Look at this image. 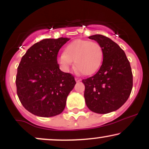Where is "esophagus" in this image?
Masks as SVG:
<instances>
[{"mask_svg": "<svg viewBox=\"0 0 149 149\" xmlns=\"http://www.w3.org/2000/svg\"><path fill=\"white\" fill-rule=\"evenodd\" d=\"M75 80H76V82H79V81H80V80H81V79H80V78H75Z\"/></svg>", "mask_w": 149, "mask_h": 149, "instance_id": "34e87169", "label": "esophagus"}]
</instances>
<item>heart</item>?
<instances>
[{"mask_svg": "<svg viewBox=\"0 0 149 149\" xmlns=\"http://www.w3.org/2000/svg\"><path fill=\"white\" fill-rule=\"evenodd\" d=\"M103 57V49L98 42L78 39L66 46L58 61L67 71L74 61L78 71L84 75H91L100 69Z\"/></svg>", "mask_w": 149, "mask_h": 149, "instance_id": "b5f03b06", "label": "heart"}]
</instances>
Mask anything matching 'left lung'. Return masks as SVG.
<instances>
[{"label":"left lung","instance_id":"8db88e82","mask_svg":"<svg viewBox=\"0 0 149 149\" xmlns=\"http://www.w3.org/2000/svg\"><path fill=\"white\" fill-rule=\"evenodd\" d=\"M89 38L102 46L104 57L96 74L82 80L85 103L92 111L108 113L122 107L130 95L133 85L130 64L124 51L109 38L97 34Z\"/></svg>","mask_w":149,"mask_h":149}]
</instances>
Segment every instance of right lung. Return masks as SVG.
<instances>
[{"label":"right lung","mask_w":149,"mask_h":149,"mask_svg":"<svg viewBox=\"0 0 149 149\" xmlns=\"http://www.w3.org/2000/svg\"><path fill=\"white\" fill-rule=\"evenodd\" d=\"M68 38H47L33 45L23 56L16 76L17 93L23 107L33 115L60 114L76 85L71 73L59 69L57 54Z\"/></svg>","instance_id":"obj_1"}]
</instances>
